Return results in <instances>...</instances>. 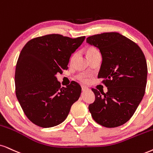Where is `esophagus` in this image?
<instances>
[{
  "instance_id": "1",
  "label": "esophagus",
  "mask_w": 153,
  "mask_h": 153,
  "mask_svg": "<svg viewBox=\"0 0 153 153\" xmlns=\"http://www.w3.org/2000/svg\"><path fill=\"white\" fill-rule=\"evenodd\" d=\"M81 88H82V90L83 91V92H84V91H86V90H88V88L85 86H82Z\"/></svg>"
}]
</instances>
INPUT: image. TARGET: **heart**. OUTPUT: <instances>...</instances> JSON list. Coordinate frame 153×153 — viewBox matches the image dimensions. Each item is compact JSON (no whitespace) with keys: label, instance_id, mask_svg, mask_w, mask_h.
Here are the masks:
<instances>
[{"label":"heart","instance_id":"b5f03b06","mask_svg":"<svg viewBox=\"0 0 153 153\" xmlns=\"http://www.w3.org/2000/svg\"><path fill=\"white\" fill-rule=\"evenodd\" d=\"M98 52H99V51H98V50L95 47H93V46H90V47H89L88 50H87V56H90L93 55V54H95L97 53H98ZM73 57H74V56H73L72 59H73ZM78 78L83 82H87L88 81V77H87L86 75H78Z\"/></svg>","mask_w":153,"mask_h":153}]
</instances>
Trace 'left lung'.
I'll return each mask as SVG.
<instances>
[{"label": "left lung", "instance_id": "obj_1", "mask_svg": "<svg viewBox=\"0 0 153 153\" xmlns=\"http://www.w3.org/2000/svg\"><path fill=\"white\" fill-rule=\"evenodd\" d=\"M87 43L98 48L102 63L98 78L107 92L92 88L95 100L89 111L97 123L114 128L132 117L143 97L147 83L146 59L137 44L118 32L90 36Z\"/></svg>", "mask_w": 153, "mask_h": 153}]
</instances>
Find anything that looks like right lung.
Here are the masks:
<instances>
[{
  "mask_svg": "<svg viewBox=\"0 0 153 153\" xmlns=\"http://www.w3.org/2000/svg\"><path fill=\"white\" fill-rule=\"evenodd\" d=\"M85 39L47 34L30 40L21 51L15 68V93L25 115L38 126L62 123L80 97L78 83L61 88L56 75L67 70L71 55Z\"/></svg>",
  "mask_w": 153,
  "mask_h": 153,
  "instance_id": "1",
  "label": "right lung"
}]
</instances>
